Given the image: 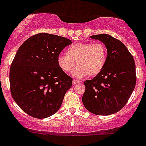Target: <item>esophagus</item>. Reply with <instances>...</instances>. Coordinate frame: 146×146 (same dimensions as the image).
<instances>
[{
  "label": "esophagus",
  "instance_id": "34e87169",
  "mask_svg": "<svg viewBox=\"0 0 146 146\" xmlns=\"http://www.w3.org/2000/svg\"><path fill=\"white\" fill-rule=\"evenodd\" d=\"M79 82H80V81H79V80H76V79H73V84H79Z\"/></svg>",
  "mask_w": 146,
  "mask_h": 146
}]
</instances>
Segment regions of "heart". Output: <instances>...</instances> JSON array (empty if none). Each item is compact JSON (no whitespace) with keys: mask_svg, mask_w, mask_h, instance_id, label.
I'll use <instances>...</instances> for the list:
<instances>
[{"mask_svg":"<svg viewBox=\"0 0 146 146\" xmlns=\"http://www.w3.org/2000/svg\"><path fill=\"white\" fill-rule=\"evenodd\" d=\"M107 59V50L101 42H81L67 49V54L60 53L57 64L60 69L69 73L76 64L78 67L72 73L76 78H83L88 74L96 76L102 70Z\"/></svg>","mask_w":146,"mask_h":146,"instance_id":"obj_1","label":"heart"}]
</instances>
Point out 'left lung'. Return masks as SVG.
<instances>
[{
	"label": "left lung",
	"mask_w": 146,
	"mask_h": 146,
	"mask_svg": "<svg viewBox=\"0 0 146 146\" xmlns=\"http://www.w3.org/2000/svg\"><path fill=\"white\" fill-rule=\"evenodd\" d=\"M107 49L102 70L84 82L82 102L92 113L108 116L118 112L129 100L136 85V66L133 56L123 43L108 34L91 35Z\"/></svg>",
	"instance_id": "8db88e82"
}]
</instances>
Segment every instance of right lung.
<instances>
[{"label":"right lung","mask_w":146,"mask_h":146,"mask_svg":"<svg viewBox=\"0 0 146 146\" xmlns=\"http://www.w3.org/2000/svg\"><path fill=\"white\" fill-rule=\"evenodd\" d=\"M71 40L41 33L26 40L11 64V94L17 105L28 115L44 119L60 108L73 79L60 69L57 57Z\"/></svg>","instance_id":"1"}]
</instances>
